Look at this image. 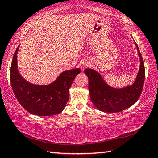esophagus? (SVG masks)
<instances>
[{
    "mask_svg": "<svg viewBox=\"0 0 158 158\" xmlns=\"http://www.w3.org/2000/svg\"><path fill=\"white\" fill-rule=\"evenodd\" d=\"M90 65V62L89 60H84L81 64L82 68H88V67H89Z\"/></svg>",
    "mask_w": 158,
    "mask_h": 158,
    "instance_id": "1",
    "label": "esophagus"
}]
</instances>
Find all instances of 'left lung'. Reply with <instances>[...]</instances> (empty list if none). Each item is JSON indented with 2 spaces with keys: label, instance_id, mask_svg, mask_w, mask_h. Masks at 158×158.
<instances>
[{
  "label": "left lung",
  "instance_id": "8db88e82",
  "mask_svg": "<svg viewBox=\"0 0 158 158\" xmlns=\"http://www.w3.org/2000/svg\"><path fill=\"white\" fill-rule=\"evenodd\" d=\"M135 45L140 58V68L137 78L132 85L116 89L106 84L97 71L90 68L84 70L89 77L90 100L100 111L107 113L123 111L133 105L139 98L145 79V68L142 56L136 42Z\"/></svg>",
  "mask_w": 158,
  "mask_h": 158
}]
</instances>
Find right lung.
<instances>
[{"instance_id":"1","label":"right lung","mask_w":158,"mask_h":158,"mask_svg":"<svg viewBox=\"0 0 158 158\" xmlns=\"http://www.w3.org/2000/svg\"><path fill=\"white\" fill-rule=\"evenodd\" d=\"M16 49L10 68V82L12 90L20 105L26 111L36 116H49L62 112L69 100V89L80 68L63 72L58 78L48 85H36L21 76L17 68Z\"/></svg>"}]
</instances>
